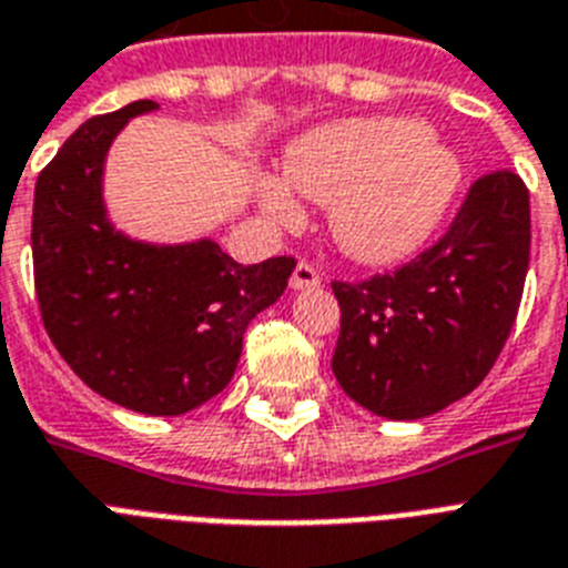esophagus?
<instances>
[{"mask_svg": "<svg viewBox=\"0 0 568 568\" xmlns=\"http://www.w3.org/2000/svg\"><path fill=\"white\" fill-rule=\"evenodd\" d=\"M288 285H292L294 292H306V288H317L321 285V274H317L308 262H300L297 268H294L292 280H288Z\"/></svg>", "mask_w": 568, "mask_h": 568, "instance_id": "1", "label": "esophagus"}]
</instances>
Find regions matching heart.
Segmentation results:
<instances>
[{
	"instance_id": "b5f03b06",
	"label": "heart",
	"mask_w": 568,
	"mask_h": 568,
	"mask_svg": "<svg viewBox=\"0 0 568 568\" xmlns=\"http://www.w3.org/2000/svg\"><path fill=\"white\" fill-rule=\"evenodd\" d=\"M283 178L256 180L262 212L292 227L300 195L329 204V233L367 265L412 256L449 212L460 186L458 156L417 119L367 116L317 124L288 142Z\"/></svg>"
}]
</instances>
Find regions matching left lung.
Segmentation results:
<instances>
[{
	"instance_id": "1",
	"label": "left lung",
	"mask_w": 568,
	"mask_h": 568,
	"mask_svg": "<svg viewBox=\"0 0 568 568\" xmlns=\"http://www.w3.org/2000/svg\"><path fill=\"white\" fill-rule=\"evenodd\" d=\"M531 256L528 189L514 172L476 180L458 219L417 260L364 283H332L341 335L332 373L388 419L444 412L499 358Z\"/></svg>"
}]
</instances>
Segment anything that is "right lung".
Segmentation results:
<instances>
[{"label": "right lung", "instance_id": "right-lung-1", "mask_svg": "<svg viewBox=\"0 0 568 568\" xmlns=\"http://www.w3.org/2000/svg\"><path fill=\"white\" fill-rule=\"evenodd\" d=\"M131 101L78 128L34 189V283L45 332L63 362L110 403L178 417L227 388L244 329L274 306L294 260L239 265L212 239L156 244L128 236L104 201L110 145Z\"/></svg>", "mask_w": 568, "mask_h": 568}]
</instances>
